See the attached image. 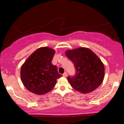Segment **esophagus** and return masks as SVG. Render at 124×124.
I'll return each mask as SVG.
<instances>
[{"label":"esophagus","mask_w":124,"mask_h":124,"mask_svg":"<svg viewBox=\"0 0 124 124\" xmlns=\"http://www.w3.org/2000/svg\"><path fill=\"white\" fill-rule=\"evenodd\" d=\"M63 76H64V77H67V76H68V73H67V72H65V73L63 74Z\"/></svg>","instance_id":"34e87169"}]
</instances>
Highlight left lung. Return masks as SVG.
<instances>
[{
	"label": "left lung",
	"instance_id": "left-lung-1",
	"mask_svg": "<svg viewBox=\"0 0 124 124\" xmlns=\"http://www.w3.org/2000/svg\"><path fill=\"white\" fill-rule=\"evenodd\" d=\"M76 69L75 76L68 78L72 87L86 94L96 90L103 82L104 66L100 59L87 48L81 47L65 52Z\"/></svg>",
	"mask_w": 124,
	"mask_h": 124
}]
</instances>
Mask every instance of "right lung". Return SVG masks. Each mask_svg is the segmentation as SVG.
Here are the masks:
<instances>
[{"instance_id": "right-lung-1", "label": "right lung", "mask_w": 124, "mask_h": 124, "mask_svg": "<svg viewBox=\"0 0 124 124\" xmlns=\"http://www.w3.org/2000/svg\"><path fill=\"white\" fill-rule=\"evenodd\" d=\"M54 49L41 47L35 51L21 66L20 76L23 83L30 92L42 95L54 87L62 75L52 63Z\"/></svg>"}]
</instances>
